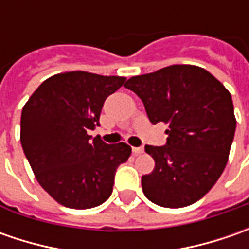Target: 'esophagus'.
<instances>
[{"mask_svg":"<svg viewBox=\"0 0 249 249\" xmlns=\"http://www.w3.org/2000/svg\"><path fill=\"white\" fill-rule=\"evenodd\" d=\"M144 152V148L142 147H133V154L134 155H141Z\"/></svg>","mask_w":249,"mask_h":249,"instance_id":"34e87169","label":"esophagus"}]
</instances>
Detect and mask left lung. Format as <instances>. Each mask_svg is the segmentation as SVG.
<instances>
[{"instance_id":"obj_1","label":"left lung","mask_w":249,"mask_h":249,"mask_svg":"<svg viewBox=\"0 0 249 249\" xmlns=\"http://www.w3.org/2000/svg\"><path fill=\"white\" fill-rule=\"evenodd\" d=\"M139 95L151 123H166V144L147 145L155 160L141 186L151 202L183 208L215 186L234 139L230 92L211 73L193 65H172L134 76L124 84Z\"/></svg>"}]
</instances>
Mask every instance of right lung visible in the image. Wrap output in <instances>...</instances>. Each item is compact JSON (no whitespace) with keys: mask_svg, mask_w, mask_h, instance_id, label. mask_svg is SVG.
<instances>
[{"mask_svg":"<svg viewBox=\"0 0 249 249\" xmlns=\"http://www.w3.org/2000/svg\"><path fill=\"white\" fill-rule=\"evenodd\" d=\"M119 76L55 74L40 84L20 118V142L40 186L61 205L89 209L112 194L115 173L131 148L107 144L89 130L100 126L104 102L124 84Z\"/></svg>","mask_w":249,"mask_h":249,"instance_id":"add662e5","label":"right lung"}]
</instances>
